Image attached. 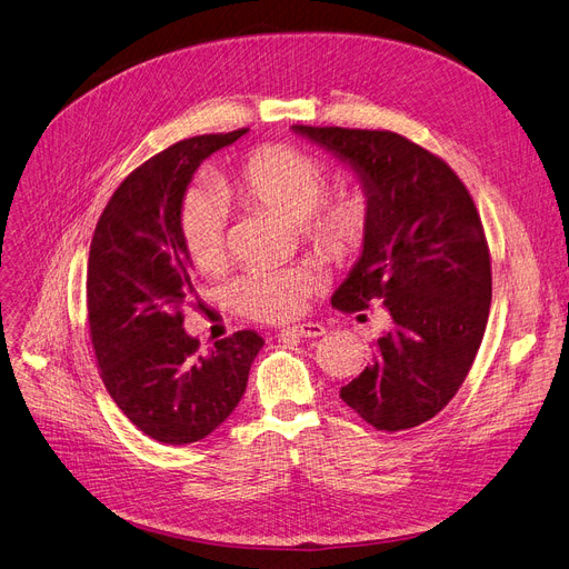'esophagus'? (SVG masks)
Masks as SVG:
<instances>
[{
  "label": "esophagus",
  "instance_id": "esophagus-1",
  "mask_svg": "<svg viewBox=\"0 0 569 569\" xmlns=\"http://www.w3.org/2000/svg\"><path fill=\"white\" fill-rule=\"evenodd\" d=\"M325 333V327L317 322H303V325H293L280 331V336H291V338H317Z\"/></svg>",
  "mask_w": 569,
  "mask_h": 569
}]
</instances>
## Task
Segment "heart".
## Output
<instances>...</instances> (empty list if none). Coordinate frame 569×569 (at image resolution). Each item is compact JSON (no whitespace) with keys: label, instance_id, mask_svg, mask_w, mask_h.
<instances>
[{"label":"heart","instance_id":"1","mask_svg":"<svg viewBox=\"0 0 569 569\" xmlns=\"http://www.w3.org/2000/svg\"><path fill=\"white\" fill-rule=\"evenodd\" d=\"M331 170L310 153L289 147H263L249 153L231 179L221 181L226 196L252 202L284 221L301 223L306 238L322 254L343 259L357 254L371 229V202L361 191H343L323 200ZM226 212L202 191L189 193L181 208V240L202 270L223 263ZM315 278L299 268H252L231 287L236 308L254 320L280 322L299 315L315 289Z\"/></svg>","mask_w":569,"mask_h":569}]
</instances>
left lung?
Segmentation results:
<instances>
[{
    "label": "left lung",
    "instance_id": "1",
    "mask_svg": "<svg viewBox=\"0 0 569 569\" xmlns=\"http://www.w3.org/2000/svg\"><path fill=\"white\" fill-rule=\"evenodd\" d=\"M291 130L343 161L371 202L369 236L331 306L355 312L378 299L392 317L340 399L376 429L418 427L456 397L483 340L492 276L481 217L460 177L397 132Z\"/></svg>",
    "mask_w": 569,
    "mask_h": 569
}]
</instances>
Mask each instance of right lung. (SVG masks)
I'll return each instance as SVG.
<instances>
[{"label": "right lung", "instance_id": "right-lung-1", "mask_svg": "<svg viewBox=\"0 0 569 569\" xmlns=\"http://www.w3.org/2000/svg\"><path fill=\"white\" fill-rule=\"evenodd\" d=\"M247 130L200 134L149 158L113 191L90 242L86 303L102 382L128 420L161 443L212 435L236 411L263 348L247 329L200 352L181 317L196 293L181 240L187 189L206 158Z\"/></svg>", "mask_w": 569, "mask_h": 569}]
</instances>
